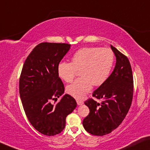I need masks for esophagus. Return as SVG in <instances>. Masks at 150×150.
Returning a JSON list of instances; mask_svg holds the SVG:
<instances>
[{"mask_svg":"<svg viewBox=\"0 0 150 150\" xmlns=\"http://www.w3.org/2000/svg\"><path fill=\"white\" fill-rule=\"evenodd\" d=\"M76 102H77L78 105H82L83 103H84V102H83L82 100H77Z\"/></svg>","mask_w":150,"mask_h":150,"instance_id":"34e87169","label":"esophagus"}]
</instances>
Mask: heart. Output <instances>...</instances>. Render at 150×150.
Instances as JSON below:
<instances>
[{"label":"heart","instance_id":"1","mask_svg":"<svg viewBox=\"0 0 150 150\" xmlns=\"http://www.w3.org/2000/svg\"><path fill=\"white\" fill-rule=\"evenodd\" d=\"M115 54L109 48L83 47L72 57V62H61L57 66L59 76L71 82L80 70L82 77L67 87V92L74 97L82 98L92 88V85H102L109 77L113 66Z\"/></svg>","mask_w":150,"mask_h":150}]
</instances>
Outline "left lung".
Masks as SVG:
<instances>
[{
    "mask_svg": "<svg viewBox=\"0 0 150 150\" xmlns=\"http://www.w3.org/2000/svg\"><path fill=\"white\" fill-rule=\"evenodd\" d=\"M110 47L116 57V65L107 80L93 93V97L102 102L92 98L84 102L90 112L83 120V126L91 134L98 136L109 134L118 127L130 109L133 95L130 62L118 50Z\"/></svg>",
    "mask_w": 150,
    "mask_h": 150,
    "instance_id": "left-lung-1",
    "label": "left lung"
}]
</instances>
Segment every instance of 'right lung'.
Returning a JSON list of instances; mask_svg holds the SVG:
<instances>
[{
    "label": "right lung",
    "instance_id": "add662e5",
    "mask_svg": "<svg viewBox=\"0 0 150 150\" xmlns=\"http://www.w3.org/2000/svg\"><path fill=\"white\" fill-rule=\"evenodd\" d=\"M70 44L43 42L35 47L25 59L19 78V94L25 115L32 126L47 136L60 133L66 118L77 103L65 94L57 66L68 52Z\"/></svg>",
    "mask_w": 150,
    "mask_h": 150
}]
</instances>
